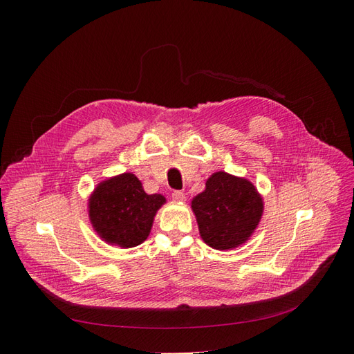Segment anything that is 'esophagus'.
I'll return each instance as SVG.
<instances>
[{
  "label": "esophagus",
  "mask_w": 354,
  "mask_h": 354,
  "mask_svg": "<svg viewBox=\"0 0 354 354\" xmlns=\"http://www.w3.org/2000/svg\"><path fill=\"white\" fill-rule=\"evenodd\" d=\"M171 198H173L177 202H183L186 199L185 194L181 190H173V194H171Z\"/></svg>",
  "instance_id": "obj_1"
}]
</instances>
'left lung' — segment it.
Returning <instances> with one entry per match:
<instances>
[{
  "instance_id": "obj_1",
  "label": "left lung",
  "mask_w": 354,
  "mask_h": 354,
  "mask_svg": "<svg viewBox=\"0 0 354 354\" xmlns=\"http://www.w3.org/2000/svg\"><path fill=\"white\" fill-rule=\"evenodd\" d=\"M199 233L214 250L236 248L248 239L263 214V201L248 180L214 173L192 201Z\"/></svg>"
}]
</instances>
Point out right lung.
I'll list each match as a JSON object with an SVG mask.
<instances>
[{
	"mask_svg": "<svg viewBox=\"0 0 354 354\" xmlns=\"http://www.w3.org/2000/svg\"><path fill=\"white\" fill-rule=\"evenodd\" d=\"M164 202L162 195H147L140 180L125 173L95 187L88 205L90 220L108 243L133 248L146 241L155 214Z\"/></svg>",
	"mask_w": 354,
	"mask_h": 354,
	"instance_id": "right-lung-1",
	"label": "right lung"
}]
</instances>
